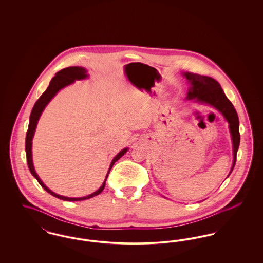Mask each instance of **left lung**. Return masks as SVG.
Instances as JSON below:
<instances>
[{
    "mask_svg": "<svg viewBox=\"0 0 263 263\" xmlns=\"http://www.w3.org/2000/svg\"><path fill=\"white\" fill-rule=\"evenodd\" d=\"M182 76L187 80L189 84L186 100H194L200 104H208L221 113L227 122L229 123V129L233 143V155L234 160L230 174L233 172L238 153L240 135H239V121L238 113L236 111L232 102L228 100L225 92L221 88L220 84L210 77L193 74L190 72L182 73ZM227 176V177H228Z\"/></svg>",
    "mask_w": 263,
    "mask_h": 263,
    "instance_id": "left-lung-1",
    "label": "left lung"
}]
</instances>
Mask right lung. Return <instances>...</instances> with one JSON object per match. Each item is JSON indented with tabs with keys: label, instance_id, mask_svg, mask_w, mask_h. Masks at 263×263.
<instances>
[{
	"label": "right lung",
	"instance_id": "obj_1",
	"mask_svg": "<svg viewBox=\"0 0 263 263\" xmlns=\"http://www.w3.org/2000/svg\"><path fill=\"white\" fill-rule=\"evenodd\" d=\"M87 69L83 68V67H68V68H65L61 71H59L58 73H56L55 77L51 80L50 84L48 86L47 89L41 95V97L38 99L37 101L35 102L31 113H30V116H29V124H28V129H27V132H26V138H25V153H26V161H27V165H28V168L31 173V175H33L39 184L44 188L48 193H50L51 195H53L54 197H57L59 199H62L65 201H81L86 200V199H89L91 197H95L97 195H99L100 192L104 189L105 186V181H106V178L108 176V174L111 170V167L113 166V164L115 163L116 161H118L123 155H125L126 152L128 151V148H124L123 150L120 151L114 158H113L111 163L109 165V168H108V172H107V175L104 178V181L103 183L101 184L97 191H95L93 193L87 195V196H84V197H66V196H62V195H59L55 192H53L52 190H50L49 188L47 187L43 181L40 179V177L38 176L36 172H35V168H34V165H33V161H32V140H33V136H34V133H35V129H36V126H37L38 120L41 116V114L43 112V110L45 109L46 105L50 102V100L58 93V91H60L62 88H66L72 84L75 83V81H80V80H85L88 78V75L87 74Z\"/></svg>",
	"mask_w": 263,
	"mask_h": 263
}]
</instances>
